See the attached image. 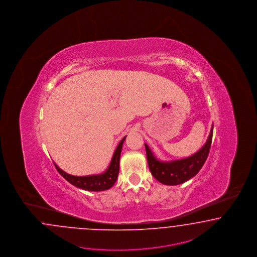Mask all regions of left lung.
<instances>
[{"mask_svg": "<svg viewBox=\"0 0 257 257\" xmlns=\"http://www.w3.org/2000/svg\"><path fill=\"white\" fill-rule=\"evenodd\" d=\"M213 128L214 125H212L211 127L207 141L198 152H196L192 156L180 160L168 162L160 161L154 156L149 146L145 144L149 170L151 174L153 175V177L158 182L166 185H178L187 182L188 180L195 177L199 173V170L201 169L207 159L212 143Z\"/></svg>", "mask_w": 257, "mask_h": 257, "instance_id": "left-lung-1", "label": "left lung"}]
</instances>
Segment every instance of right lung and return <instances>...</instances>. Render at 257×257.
<instances>
[{
	"instance_id": "add662e5",
	"label": "right lung",
	"mask_w": 257,
	"mask_h": 257,
	"mask_svg": "<svg viewBox=\"0 0 257 257\" xmlns=\"http://www.w3.org/2000/svg\"><path fill=\"white\" fill-rule=\"evenodd\" d=\"M125 137L126 136H124L119 143V145L117 146L108 168L101 174L74 176V175L68 174L66 172H64L55 163L54 164L58 173L71 184L75 185V187H78L83 190L94 191V192L108 190L115 183L116 180L118 178L120 155H121V150L125 140Z\"/></svg>"
}]
</instances>
